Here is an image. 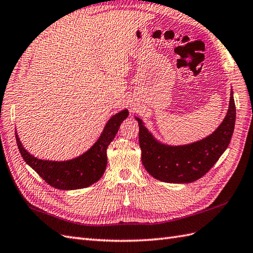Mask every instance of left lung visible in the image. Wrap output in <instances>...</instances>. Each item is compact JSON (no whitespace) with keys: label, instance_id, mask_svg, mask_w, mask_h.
I'll return each mask as SVG.
<instances>
[{"label":"left lung","instance_id":"1","mask_svg":"<svg viewBox=\"0 0 253 253\" xmlns=\"http://www.w3.org/2000/svg\"><path fill=\"white\" fill-rule=\"evenodd\" d=\"M231 90L229 109L219 126L206 137L186 145H169L153 136L144 121L139 126L141 162L153 178L169 183H189L211 169L229 147L235 126L236 109Z\"/></svg>","mask_w":253,"mask_h":253}]
</instances>
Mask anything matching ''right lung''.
Returning <instances> with one entry per match:
<instances>
[{
	"instance_id": "1",
	"label": "right lung",
	"mask_w": 253,
	"mask_h": 253,
	"mask_svg": "<svg viewBox=\"0 0 253 253\" xmlns=\"http://www.w3.org/2000/svg\"><path fill=\"white\" fill-rule=\"evenodd\" d=\"M128 116L127 109L115 114L106 122L95 143L76 158L53 161L34 157L21 144L16 128L18 149L30 168H32L49 186L59 190H77L92 186L101 179L107 165V147L118 133L122 121Z\"/></svg>"
}]
</instances>
